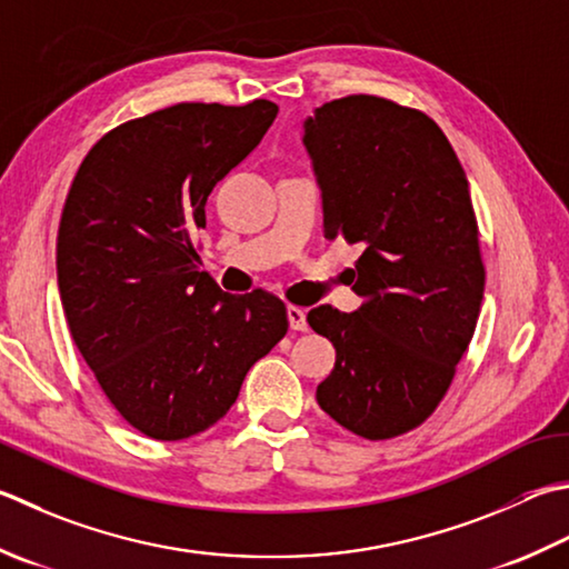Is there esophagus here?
I'll list each match as a JSON object with an SVG mask.
<instances>
[{
    "instance_id": "esophagus-1",
    "label": "esophagus",
    "mask_w": 569,
    "mask_h": 569,
    "mask_svg": "<svg viewBox=\"0 0 569 569\" xmlns=\"http://www.w3.org/2000/svg\"><path fill=\"white\" fill-rule=\"evenodd\" d=\"M288 326H291V330L306 332V330H308L306 310H303V308H298V306H288Z\"/></svg>"
}]
</instances>
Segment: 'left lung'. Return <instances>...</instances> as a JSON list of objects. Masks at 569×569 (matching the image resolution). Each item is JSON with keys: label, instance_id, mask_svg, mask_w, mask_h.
<instances>
[{"label": "left lung", "instance_id": "1", "mask_svg": "<svg viewBox=\"0 0 569 569\" xmlns=\"http://www.w3.org/2000/svg\"><path fill=\"white\" fill-rule=\"evenodd\" d=\"M326 237L362 249L355 313L310 308L336 345L316 399L367 441L395 439L437 411L469 350L486 266L466 172L427 113L380 96H345L306 120Z\"/></svg>", "mask_w": 569, "mask_h": 569}]
</instances>
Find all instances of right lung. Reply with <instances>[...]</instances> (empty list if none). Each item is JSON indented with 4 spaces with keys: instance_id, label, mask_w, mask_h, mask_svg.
<instances>
[{
    "instance_id": "right-lung-1",
    "label": "right lung",
    "mask_w": 569,
    "mask_h": 569,
    "mask_svg": "<svg viewBox=\"0 0 569 569\" xmlns=\"http://www.w3.org/2000/svg\"><path fill=\"white\" fill-rule=\"evenodd\" d=\"M276 113L263 98L154 110L108 130L71 182L56 239L63 316L108 402L150 439L217 425L288 332L281 298L224 293L194 243L209 192Z\"/></svg>"
}]
</instances>
